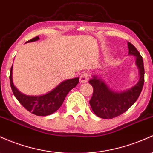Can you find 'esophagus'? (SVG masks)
Wrapping results in <instances>:
<instances>
[{
    "label": "esophagus",
    "instance_id": "obj_1",
    "mask_svg": "<svg viewBox=\"0 0 153 153\" xmlns=\"http://www.w3.org/2000/svg\"><path fill=\"white\" fill-rule=\"evenodd\" d=\"M89 79V74L88 73H83L81 74V75L80 76V83H86Z\"/></svg>",
    "mask_w": 153,
    "mask_h": 153
}]
</instances>
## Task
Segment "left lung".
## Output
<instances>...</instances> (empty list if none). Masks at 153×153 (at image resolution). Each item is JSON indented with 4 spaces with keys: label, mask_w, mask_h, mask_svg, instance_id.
<instances>
[{
    "label": "left lung",
    "mask_w": 153,
    "mask_h": 153,
    "mask_svg": "<svg viewBox=\"0 0 153 153\" xmlns=\"http://www.w3.org/2000/svg\"><path fill=\"white\" fill-rule=\"evenodd\" d=\"M128 47V54L135 56V64L139 70V79L137 84L125 91H115L99 75H93L89 80V83L94 88L90 105L95 115L101 118L111 119L127 111L137 101L143 88L145 81L143 59L137 48L129 42Z\"/></svg>",
    "instance_id": "8db88e82"
}]
</instances>
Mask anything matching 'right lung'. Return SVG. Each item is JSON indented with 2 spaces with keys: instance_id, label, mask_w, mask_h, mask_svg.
I'll return each mask as SVG.
<instances>
[{
  "instance_id": "obj_1",
  "label": "right lung",
  "mask_w": 153,
  "mask_h": 153,
  "mask_svg": "<svg viewBox=\"0 0 153 153\" xmlns=\"http://www.w3.org/2000/svg\"><path fill=\"white\" fill-rule=\"evenodd\" d=\"M39 39V37L37 36L26 43L37 41ZM12 71L13 65L10 71V84L14 97L26 110L38 116H46L57 111L69 91L75 88L79 82V78L65 80L48 93L39 96H29L20 92L15 87L13 83Z\"/></svg>"
}]
</instances>
